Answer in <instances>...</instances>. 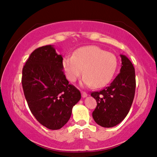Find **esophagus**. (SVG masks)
Wrapping results in <instances>:
<instances>
[{"instance_id": "obj_1", "label": "esophagus", "mask_w": 157, "mask_h": 157, "mask_svg": "<svg viewBox=\"0 0 157 157\" xmlns=\"http://www.w3.org/2000/svg\"><path fill=\"white\" fill-rule=\"evenodd\" d=\"M87 95H88V94H87L86 92L82 91V98H86V97H87Z\"/></svg>"}]
</instances>
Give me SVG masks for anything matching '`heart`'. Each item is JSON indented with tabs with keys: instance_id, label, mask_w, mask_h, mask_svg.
Masks as SVG:
<instances>
[{
	"instance_id": "1",
	"label": "heart",
	"mask_w": 157,
	"mask_h": 157,
	"mask_svg": "<svg viewBox=\"0 0 157 157\" xmlns=\"http://www.w3.org/2000/svg\"><path fill=\"white\" fill-rule=\"evenodd\" d=\"M117 66L118 61L113 53L95 46L79 48L73 56H66L62 61L63 72L69 81L75 82L83 73L82 86H94L95 88H101L109 83Z\"/></svg>"
}]
</instances>
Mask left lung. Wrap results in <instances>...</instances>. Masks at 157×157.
I'll return each instance as SVG.
<instances>
[{"instance_id":"obj_1","label":"left lung","mask_w":157,"mask_h":157,"mask_svg":"<svg viewBox=\"0 0 157 157\" xmlns=\"http://www.w3.org/2000/svg\"><path fill=\"white\" fill-rule=\"evenodd\" d=\"M121 57L120 73L109 86L91 94L97 102L93 118L95 123L103 127H113L123 121L129 113L134 98L135 69L125 55H121Z\"/></svg>"}]
</instances>
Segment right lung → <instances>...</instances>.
Segmentation results:
<instances>
[{
  "instance_id": "1",
  "label": "right lung",
  "mask_w": 157,
  "mask_h": 157,
  "mask_svg": "<svg viewBox=\"0 0 157 157\" xmlns=\"http://www.w3.org/2000/svg\"><path fill=\"white\" fill-rule=\"evenodd\" d=\"M63 57L51 45L34 50L22 71V86L32 113L42 125L59 129L71 118L81 94L69 84L62 68Z\"/></svg>"
}]
</instances>
